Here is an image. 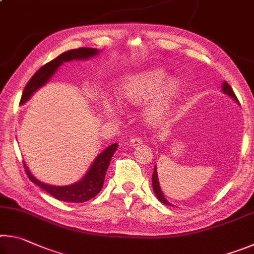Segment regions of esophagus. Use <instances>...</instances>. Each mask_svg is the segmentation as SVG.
I'll use <instances>...</instances> for the list:
<instances>
[{"label": "esophagus", "mask_w": 254, "mask_h": 254, "mask_svg": "<svg viewBox=\"0 0 254 254\" xmlns=\"http://www.w3.org/2000/svg\"><path fill=\"white\" fill-rule=\"evenodd\" d=\"M141 143H142V139H141L140 136H133L130 140V144L132 147H137V145H140Z\"/></svg>", "instance_id": "esophagus-1"}]
</instances>
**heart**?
Wrapping results in <instances>:
<instances>
[{"label": "heart", "instance_id": "b5f03b06", "mask_svg": "<svg viewBox=\"0 0 254 254\" xmlns=\"http://www.w3.org/2000/svg\"><path fill=\"white\" fill-rule=\"evenodd\" d=\"M179 93V81L170 77L162 69H148L133 72L120 83L119 97L131 105L147 102L144 117L150 123H156L170 110ZM104 111L109 115L117 113L118 105L110 100L104 101Z\"/></svg>", "mask_w": 254, "mask_h": 254}]
</instances>
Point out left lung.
Segmentation results:
<instances>
[{
  "instance_id": "1",
  "label": "left lung",
  "mask_w": 254,
  "mask_h": 254,
  "mask_svg": "<svg viewBox=\"0 0 254 254\" xmlns=\"http://www.w3.org/2000/svg\"><path fill=\"white\" fill-rule=\"evenodd\" d=\"M222 91H223V93L226 94L227 96L232 97L235 102H238V103H239L238 98H236L235 94H234V92H233V89H232L231 86H230L229 84H227L226 81H223V84H222ZM152 187H153V191H154V194H156L157 198H158L159 200H160L162 204L168 205V206H174L173 204L170 203L169 200H167V199L165 198V195H163V192H162V190H161L160 185H159L158 175H157V166L154 167V169H153V174H152Z\"/></svg>"
}]
</instances>
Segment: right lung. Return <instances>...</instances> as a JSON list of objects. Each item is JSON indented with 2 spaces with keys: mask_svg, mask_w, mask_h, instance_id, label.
Returning a JSON list of instances; mask_svg holds the SVG:
<instances>
[{
  "mask_svg": "<svg viewBox=\"0 0 254 254\" xmlns=\"http://www.w3.org/2000/svg\"><path fill=\"white\" fill-rule=\"evenodd\" d=\"M100 51L101 50L95 48H78L68 50L66 53L59 55L57 58H55L48 64H46L45 66H42L30 78L23 89L20 104L23 105L24 103H27L38 89L48 83L49 79L55 75V72L58 70V68L64 63L71 62V60H86L93 58L100 54ZM117 149L118 143H113L110 147H107L104 151L97 154L95 160L93 161L92 166L89 167V169L83 178L74 184L67 185V186H54V185H48L40 182L39 179H37L30 173L25 162L24 169L29 179L33 184H36L37 186L44 189L48 194L55 197L56 199L67 201V203H84V201L92 199L93 197H95L102 190L106 170L109 168L111 159L113 157L114 152L117 151Z\"/></svg>",
  "mask_w": 254,
  "mask_h": 254,
  "instance_id": "obj_1",
  "label": "right lung"
}]
</instances>
